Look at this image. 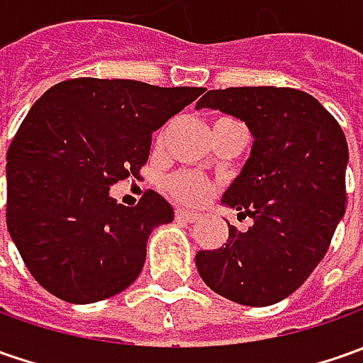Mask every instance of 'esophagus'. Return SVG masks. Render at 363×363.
Listing matches in <instances>:
<instances>
[{
	"label": "esophagus",
	"mask_w": 363,
	"mask_h": 363,
	"mask_svg": "<svg viewBox=\"0 0 363 363\" xmlns=\"http://www.w3.org/2000/svg\"><path fill=\"white\" fill-rule=\"evenodd\" d=\"M175 216L179 218V220H186V222H196L198 220L196 212H189V210H184V208H177L175 210Z\"/></svg>",
	"instance_id": "obj_1"
}]
</instances>
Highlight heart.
Masks as SVG:
<instances>
[{"label":"heart","instance_id":"b5f03b06","mask_svg":"<svg viewBox=\"0 0 363 363\" xmlns=\"http://www.w3.org/2000/svg\"><path fill=\"white\" fill-rule=\"evenodd\" d=\"M167 191L179 203L194 206V203H200L208 198L210 184L203 177H200V175L179 172V174H174L167 179Z\"/></svg>","mask_w":363,"mask_h":363}]
</instances>
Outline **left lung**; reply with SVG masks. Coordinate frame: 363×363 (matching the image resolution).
Returning <instances> with one entry per match:
<instances>
[{
	"instance_id": "8db88e82",
	"label": "left lung",
	"mask_w": 363,
	"mask_h": 363,
	"mask_svg": "<svg viewBox=\"0 0 363 363\" xmlns=\"http://www.w3.org/2000/svg\"><path fill=\"white\" fill-rule=\"evenodd\" d=\"M196 108L246 123L250 157L222 203L250 218L228 224V240L200 250L202 281L226 299L267 307L295 293L328 252L345 214L347 141L340 123L311 94L277 86L208 91Z\"/></svg>"
}]
</instances>
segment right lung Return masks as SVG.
I'll return each mask as SVG.
<instances>
[{
	"label": "right lung",
	"mask_w": 363,
	"mask_h": 363,
	"mask_svg": "<svg viewBox=\"0 0 363 363\" xmlns=\"http://www.w3.org/2000/svg\"><path fill=\"white\" fill-rule=\"evenodd\" d=\"M203 89L72 78L46 91L7 149V230L35 281L86 305L125 291L145 264L153 228L174 208L147 189L135 208L108 189L147 163L151 133Z\"/></svg>",
	"instance_id": "right-lung-1"
}]
</instances>
